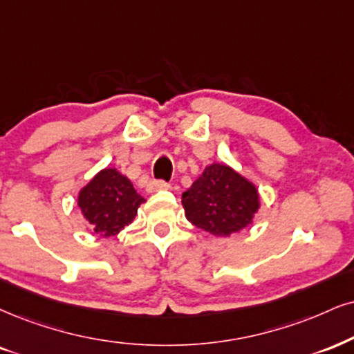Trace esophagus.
Returning a JSON list of instances; mask_svg holds the SVG:
<instances>
[{
	"label": "esophagus",
	"instance_id": "esophagus-1",
	"mask_svg": "<svg viewBox=\"0 0 354 354\" xmlns=\"http://www.w3.org/2000/svg\"><path fill=\"white\" fill-rule=\"evenodd\" d=\"M169 187L170 185L165 180H151L149 184H147V192H149V194H154V192L159 190H167Z\"/></svg>",
	"mask_w": 354,
	"mask_h": 354
}]
</instances>
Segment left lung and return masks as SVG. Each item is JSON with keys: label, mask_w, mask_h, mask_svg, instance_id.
Here are the masks:
<instances>
[{"label": "left lung", "mask_w": 354, "mask_h": 354, "mask_svg": "<svg viewBox=\"0 0 354 354\" xmlns=\"http://www.w3.org/2000/svg\"><path fill=\"white\" fill-rule=\"evenodd\" d=\"M187 220L215 236L251 223L259 208L256 187L225 164H212L182 195Z\"/></svg>", "instance_id": "1"}]
</instances>
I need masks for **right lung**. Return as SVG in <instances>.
I'll return each mask as SVG.
<instances>
[{"instance_id":"obj_1","label":"right lung","mask_w":354,"mask_h":354,"mask_svg":"<svg viewBox=\"0 0 354 354\" xmlns=\"http://www.w3.org/2000/svg\"><path fill=\"white\" fill-rule=\"evenodd\" d=\"M144 198L129 178L116 169H104L97 174L78 195V207L93 225L95 233L113 236L136 216Z\"/></svg>"}]
</instances>
